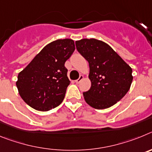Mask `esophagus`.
I'll return each instance as SVG.
<instances>
[{"mask_svg":"<svg viewBox=\"0 0 152 152\" xmlns=\"http://www.w3.org/2000/svg\"><path fill=\"white\" fill-rule=\"evenodd\" d=\"M84 78V75H80V77H79V78L77 79V80H75V82L77 83V84H78V83H80V81H81V80H82Z\"/></svg>","mask_w":152,"mask_h":152,"instance_id":"1","label":"esophagus"}]
</instances>
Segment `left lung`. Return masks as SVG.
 Returning <instances> with one entry per match:
<instances>
[{"label": "left lung", "mask_w": 152, "mask_h": 152, "mask_svg": "<svg viewBox=\"0 0 152 152\" xmlns=\"http://www.w3.org/2000/svg\"><path fill=\"white\" fill-rule=\"evenodd\" d=\"M75 44L89 63L91 87L83 93L86 103L97 110L116 104L130 89L133 79L131 67L104 42L82 39Z\"/></svg>", "instance_id": "obj_1"}]
</instances>
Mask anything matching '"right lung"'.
Here are the masks:
<instances>
[{
	"label": "right lung",
	"mask_w": 152,
	"mask_h": 152,
	"mask_svg": "<svg viewBox=\"0 0 152 152\" xmlns=\"http://www.w3.org/2000/svg\"><path fill=\"white\" fill-rule=\"evenodd\" d=\"M75 49L71 39L55 40L18 74L16 84L26 104L39 111H49L61 104L70 84L64 63Z\"/></svg>",
	"instance_id": "add662e5"
}]
</instances>
